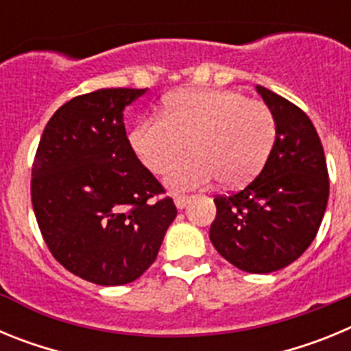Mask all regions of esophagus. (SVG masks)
Segmentation results:
<instances>
[{
    "label": "esophagus",
    "instance_id": "esophagus-1",
    "mask_svg": "<svg viewBox=\"0 0 351 351\" xmlns=\"http://www.w3.org/2000/svg\"><path fill=\"white\" fill-rule=\"evenodd\" d=\"M190 200L191 197H188V195H176V197H173V202H176V207H178V209H184L186 204L190 202Z\"/></svg>",
    "mask_w": 351,
    "mask_h": 351
}]
</instances>
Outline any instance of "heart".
Masks as SVG:
<instances>
[{
	"mask_svg": "<svg viewBox=\"0 0 351 351\" xmlns=\"http://www.w3.org/2000/svg\"><path fill=\"white\" fill-rule=\"evenodd\" d=\"M276 138V121L263 101L232 89L186 88L165 98L163 116L135 126L130 142L153 173L167 176L176 191L209 186L218 178L225 188H237L263 169Z\"/></svg>",
	"mask_w": 351,
	"mask_h": 351,
	"instance_id": "obj_1",
	"label": "heart"
}]
</instances>
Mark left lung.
I'll return each instance as SVG.
<instances>
[{
  "label": "left lung",
  "instance_id": "1",
  "mask_svg": "<svg viewBox=\"0 0 351 351\" xmlns=\"http://www.w3.org/2000/svg\"><path fill=\"white\" fill-rule=\"evenodd\" d=\"M276 121L262 172L237 193L216 197L209 237L219 255L251 274L280 271L315 241L328 200L324 147L311 119L283 96L256 86Z\"/></svg>",
  "mask_w": 351,
  "mask_h": 351
}]
</instances>
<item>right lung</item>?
<instances>
[{
    "instance_id": "add662e5",
    "label": "right lung",
    "mask_w": 351,
    "mask_h": 351,
    "mask_svg": "<svg viewBox=\"0 0 351 351\" xmlns=\"http://www.w3.org/2000/svg\"><path fill=\"white\" fill-rule=\"evenodd\" d=\"M145 91L71 98L49 119L31 169V202L52 256L101 287L141 278L178 216L126 137L123 110Z\"/></svg>"
}]
</instances>
